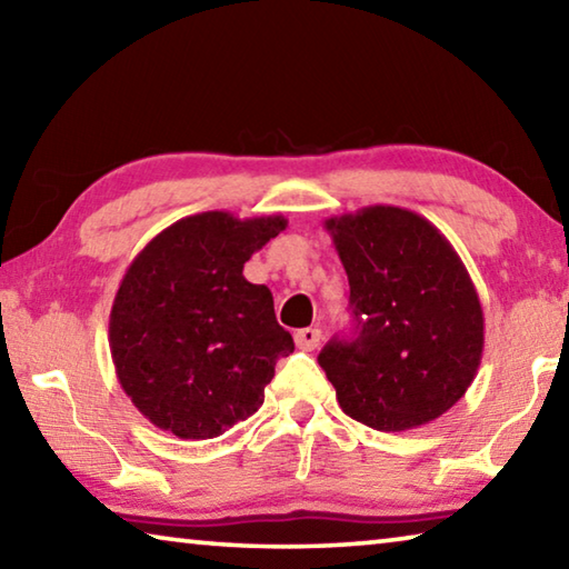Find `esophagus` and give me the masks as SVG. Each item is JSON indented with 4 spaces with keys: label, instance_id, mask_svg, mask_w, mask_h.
<instances>
[{
    "label": "esophagus",
    "instance_id": "obj_1",
    "mask_svg": "<svg viewBox=\"0 0 569 569\" xmlns=\"http://www.w3.org/2000/svg\"><path fill=\"white\" fill-rule=\"evenodd\" d=\"M319 343H321V329H316V326L296 331V346L301 351H313Z\"/></svg>",
    "mask_w": 569,
    "mask_h": 569
}]
</instances>
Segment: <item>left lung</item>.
Segmentation results:
<instances>
[{"label":"left lung","mask_w":569,"mask_h":569,"mask_svg":"<svg viewBox=\"0 0 569 569\" xmlns=\"http://www.w3.org/2000/svg\"><path fill=\"white\" fill-rule=\"evenodd\" d=\"M349 276L353 339L319 363L339 407L379 431L447 413L477 377L485 313L467 266L437 226L407 208L369 206L326 220Z\"/></svg>","instance_id":"1"}]
</instances>
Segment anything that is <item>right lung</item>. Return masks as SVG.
Segmentation results:
<instances>
[{
    "mask_svg": "<svg viewBox=\"0 0 569 569\" xmlns=\"http://www.w3.org/2000/svg\"><path fill=\"white\" fill-rule=\"evenodd\" d=\"M283 216L226 210L168 226L134 256L110 311L122 391L158 429L213 439L263 403L276 361L293 351L273 296L243 266L286 230Z\"/></svg>",
    "mask_w": 569,
    "mask_h": 569,
    "instance_id": "add662e5",
    "label": "right lung"
}]
</instances>
